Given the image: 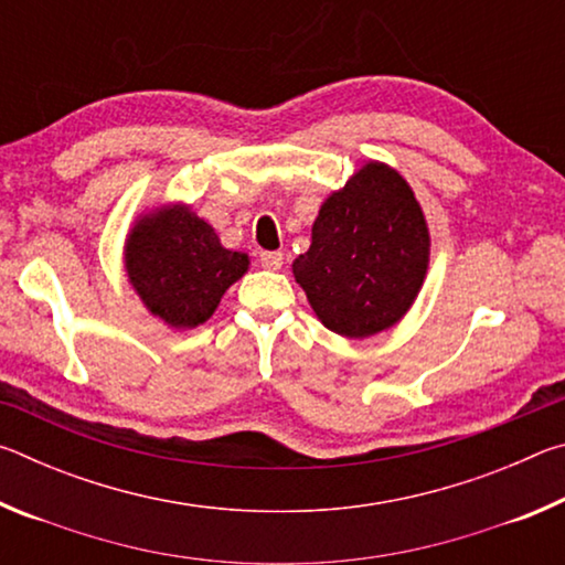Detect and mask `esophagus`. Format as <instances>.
<instances>
[{
	"label": "esophagus",
	"instance_id": "obj_1",
	"mask_svg": "<svg viewBox=\"0 0 565 565\" xmlns=\"http://www.w3.org/2000/svg\"><path fill=\"white\" fill-rule=\"evenodd\" d=\"M259 262H262L264 269L276 271V269H281V266H284V254H279V252H262Z\"/></svg>",
	"mask_w": 565,
	"mask_h": 565
}]
</instances>
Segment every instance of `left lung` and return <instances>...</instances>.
I'll return each instance as SVG.
<instances>
[{
  "instance_id": "1",
  "label": "left lung",
  "mask_w": 565,
  "mask_h": 565,
  "mask_svg": "<svg viewBox=\"0 0 565 565\" xmlns=\"http://www.w3.org/2000/svg\"><path fill=\"white\" fill-rule=\"evenodd\" d=\"M428 254L426 218L406 179L369 161L321 204L294 279L323 327L366 339L404 319L424 286Z\"/></svg>"
}]
</instances>
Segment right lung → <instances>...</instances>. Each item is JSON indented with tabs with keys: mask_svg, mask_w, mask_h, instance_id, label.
I'll use <instances>...</instances> for the list:
<instances>
[{
	"mask_svg": "<svg viewBox=\"0 0 565 565\" xmlns=\"http://www.w3.org/2000/svg\"><path fill=\"white\" fill-rule=\"evenodd\" d=\"M124 266L154 317L174 329H194L246 274L248 256L224 248L204 218L174 204L137 218L124 246Z\"/></svg>",
	"mask_w": 565,
	"mask_h": 565,
	"instance_id": "add662e5",
	"label": "right lung"
}]
</instances>
